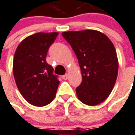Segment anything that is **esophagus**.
I'll return each instance as SVG.
<instances>
[{
    "label": "esophagus",
    "instance_id": "34e87169",
    "mask_svg": "<svg viewBox=\"0 0 135 135\" xmlns=\"http://www.w3.org/2000/svg\"><path fill=\"white\" fill-rule=\"evenodd\" d=\"M62 79L64 80H66L68 79V74H65L64 76H62Z\"/></svg>",
    "mask_w": 135,
    "mask_h": 135
}]
</instances>
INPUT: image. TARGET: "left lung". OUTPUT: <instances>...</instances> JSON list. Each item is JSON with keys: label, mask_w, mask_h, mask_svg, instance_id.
Here are the masks:
<instances>
[{"label": "left lung", "mask_w": 135, "mask_h": 135, "mask_svg": "<svg viewBox=\"0 0 135 135\" xmlns=\"http://www.w3.org/2000/svg\"><path fill=\"white\" fill-rule=\"evenodd\" d=\"M77 56L83 81L76 88L79 100L95 106L110 96L115 84L118 60L113 42L96 30L63 32Z\"/></svg>", "instance_id": "obj_1"}]
</instances>
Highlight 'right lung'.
Instances as JSON below:
<instances>
[{
  "label": "right lung",
  "mask_w": 135,
  "mask_h": 135,
  "mask_svg": "<svg viewBox=\"0 0 135 135\" xmlns=\"http://www.w3.org/2000/svg\"><path fill=\"white\" fill-rule=\"evenodd\" d=\"M58 32L36 33L23 39L15 51L13 74L21 95L32 105L43 107L56 95L60 82L46 62L50 46Z\"/></svg>",
  "instance_id": "1"
}]
</instances>
